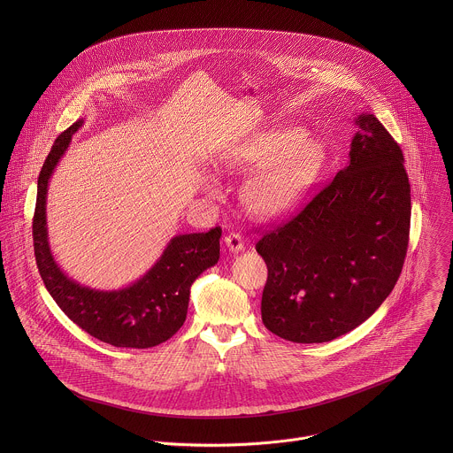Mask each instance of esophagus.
<instances>
[{
	"mask_svg": "<svg viewBox=\"0 0 453 453\" xmlns=\"http://www.w3.org/2000/svg\"><path fill=\"white\" fill-rule=\"evenodd\" d=\"M225 244H226V248H228V251H232V253H241L242 250H244V241H242V237L239 235V234H228L226 237H225Z\"/></svg>",
	"mask_w": 453,
	"mask_h": 453,
	"instance_id": "obj_1",
	"label": "esophagus"
}]
</instances>
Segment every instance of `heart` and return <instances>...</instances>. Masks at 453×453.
Instances as JSON below:
<instances>
[{
	"label": "heart",
	"instance_id": "1",
	"mask_svg": "<svg viewBox=\"0 0 453 453\" xmlns=\"http://www.w3.org/2000/svg\"><path fill=\"white\" fill-rule=\"evenodd\" d=\"M221 164L232 171L258 169L244 188L246 205L259 218H277L295 209L314 187L326 164V148L298 127H275L225 153Z\"/></svg>",
	"mask_w": 453,
	"mask_h": 453
}]
</instances>
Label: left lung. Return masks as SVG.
Wrapping results in <instances>:
<instances>
[{"instance_id": "left-lung-1", "label": "left lung", "mask_w": 453, "mask_h": 453, "mask_svg": "<svg viewBox=\"0 0 453 453\" xmlns=\"http://www.w3.org/2000/svg\"><path fill=\"white\" fill-rule=\"evenodd\" d=\"M349 165L257 244L268 268L261 319L295 343H323L365 323L401 273L411 196L403 151L372 113L354 119Z\"/></svg>"}]
</instances>
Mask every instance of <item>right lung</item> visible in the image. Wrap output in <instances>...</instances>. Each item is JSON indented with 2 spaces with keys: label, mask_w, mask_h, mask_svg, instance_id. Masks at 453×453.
<instances>
[{
  "label": "right lung",
  "mask_w": 453,
  "mask_h": 453,
  "mask_svg": "<svg viewBox=\"0 0 453 453\" xmlns=\"http://www.w3.org/2000/svg\"><path fill=\"white\" fill-rule=\"evenodd\" d=\"M81 126L83 119L56 139L38 178L33 219L36 265L61 311L90 336L115 347H155L169 340L185 323L195 279L219 259L221 228L173 237L153 266L120 289H96L67 277L49 242L47 194L73 134Z\"/></svg>",
  "instance_id": "obj_1"
}]
</instances>
